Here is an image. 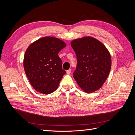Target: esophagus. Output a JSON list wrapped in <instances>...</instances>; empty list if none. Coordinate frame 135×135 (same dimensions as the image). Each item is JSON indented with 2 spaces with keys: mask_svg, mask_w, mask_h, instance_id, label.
<instances>
[{
  "mask_svg": "<svg viewBox=\"0 0 135 135\" xmlns=\"http://www.w3.org/2000/svg\"><path fill=\"white\" fill-rule=\"evenodd\" d=\"M71 69H69L68 70H67V71H66V73H67V74H70V73H71Z\"/></svg>",
  "mask_w": 135,
  "mask_h": 135,
  "instance_id": "obj_1",
  "label": "esophagus"
}]
</instances>
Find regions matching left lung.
Instances as JSON below:
<instances>
[{
    "mask_svg": "<svg viewBox=\"0 0 135 135\" xmlns=\"http://www.w3.org/2000/svg\"><path fill=\"white\" fill-rule=\"evenodd\" d=\"M77 66L73 77L86 93L100 89L108 78L112 66L110 53L99 40L91 36L76 39L71 42Z\"/></svg>",
    "mask_w": 135,
    "mask_h": 135,
    "instance_id": "left-lung-1",
    "label": "left lung"
}]
</instances>
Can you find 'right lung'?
<instances>
[{"mask_svg": "<svg viewBox=\"0 0 135 135\" xmlns=\"http://www.w3.org/2000/svg\"><path fill=\"white\" fill-rule=\"evenodd\" d=\"M66 46L60 39L46 36L27 48L23 59L24 70L36 91L47 95L57 89L66 73L62 69V62L58 54Z\"/></svg>", "mask_w": 135, "mask_h": 135, "instance_id": "1", "label": "right lung"}]
</instances>
